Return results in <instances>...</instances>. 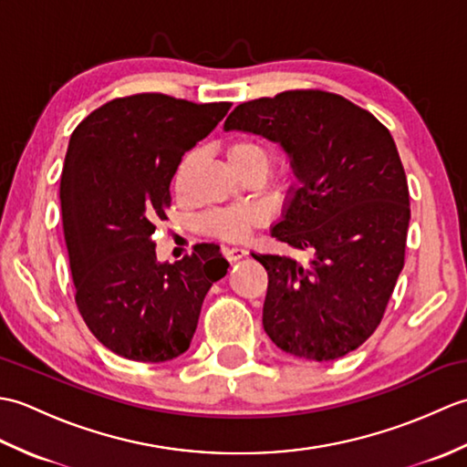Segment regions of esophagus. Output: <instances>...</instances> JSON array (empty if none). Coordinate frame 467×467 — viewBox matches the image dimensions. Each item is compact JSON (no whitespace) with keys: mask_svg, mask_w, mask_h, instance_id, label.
<instances>
[{"mask_svg":"<svg viewBox=\"0 0 467 467\" xmlns=\"http://www.w3.org/2000/svg\"><path fill=\"white\" fill-rule=\"evenodd\" d=\"M223 253H224V256H226V261H231V263L241 261L243 256H246V251L241 249V246H226V249H224Z\"/></svg>","mask_w":467,"mask_h":467,"instance_id":"34e87169","label":"esophagus"}]
</instances>
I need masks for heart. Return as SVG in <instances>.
<instances>
[{"label": "heart", "mask_w": 467, "mask_h": 467, "mask_svg": "<svg viewBox=\"0 0 467 467\" xmlns=\"http://www.w3.org/2000/svg\"><path fill=\"white\" fill-rule=\"evenodd\" d=\"M202 158L201 148H191L186 150L184 156L178 161V166L174 171V192L178 198H186L191 194V182L192 174L196 171L198 162ZM226 158L231 166L241 176L253 171H269L271 156L265 148L254 140H234L226 148ZM266 213L256 204H241V206H224V208H213L206 211L201 218H198V231L204 234L216 236L228 243H239L244 241L251 234L254 226L265 223Z\"/></svg>", "instance_id": "1"}]
</instances>
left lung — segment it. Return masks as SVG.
<instances>
[{"label":"left lung","instance_id":"1","mask_svg":"<svg viewBox=\"0 0 467 467\" xmlns=\"http://www.w3.org/2000/svg\"><path fill=\"white\" fill-rule=\"evenodd\" d=\"M224 128L279 142L301 182L273 236L313 261L253 253L269 275L266 335L311 361L355 351L379 327L405 263L410 188L389 130L323 90L243 102Z\"/></svg>","mask_w":467,"mask_h":467}]
</instances>
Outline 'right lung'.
Wrapping results in <instances>:
<instances>
[{
	"label": "right lung",
	"mask_w": 467,
	"mask_h": 467,
	"mask_svg": "<svg viewBox=\"0 0 467 467\" xmlns=\"http://www.w3.org/2000/svg\"><path fill=\"white\" fill-rule=\"evenodd\" d=\"M228 108L132 94L96 108L69 138L59 201L76 305L96 339L126 359L184 353L208 289L226 275L218 246L196 244L182 261L161 265L150 236L168 221L178 161Z\"/></svg>",
	"instance_id": "obj_1"
}]
</instances>
